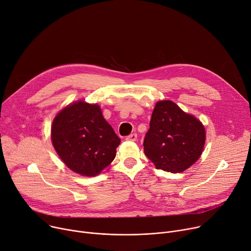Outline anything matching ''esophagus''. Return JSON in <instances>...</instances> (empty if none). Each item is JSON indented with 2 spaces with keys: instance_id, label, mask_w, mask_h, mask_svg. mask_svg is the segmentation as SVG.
<instances>
[{
  "instance_id": "esophagus-1",
  "label": "esophagus",
  "mask_w": 251,
  "mask_h": 251,
  "mask_svg": "<svg viewBox=\"0 0 251 251\" xmlns=\"http://www.w3.org/2000/svg\"><path fill=\"white\" fill-rule=\"evenodd\" d=\"M137 138H138V135H137V134H130V135H128L126 139L127 141H136Z\"/></svg>"
}]
</instances>
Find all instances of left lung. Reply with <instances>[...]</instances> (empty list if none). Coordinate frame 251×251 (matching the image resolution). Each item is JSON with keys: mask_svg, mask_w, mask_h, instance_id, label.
<instances>
[{"mask_svg": "<svg viewBox=\"0 0 251 251\" xmlns=\"http://www.w3.org/2000/svg\"><path fill=\"white\" fill-rule=\"evenodd\" d=\"M204 141V127L198 119L163 100L156 103L143 145L157 169L179 173L200 158Z\"/></svg>", "mask_w": 251, "mask_h": 251, "instance_id": "obj_1", "label": "left lung"}]
</instances>
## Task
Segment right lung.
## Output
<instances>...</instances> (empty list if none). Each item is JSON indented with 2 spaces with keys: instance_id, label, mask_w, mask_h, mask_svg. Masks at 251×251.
I'll return each mask as SVG.
<instances>
[{
  "instance_id": "obj_1",
  "label": "right lung",
  "mask_w": 251,
  "mask_h": 251,
  "mask_svg": "<svg viewBox=\"0 0 251 251\" xmlns=\"http://www.w3.org/2000/svg\"><path fill=\"white\" fill-rule=\"evenodd\" d=\"M51 141L64 163L84 176L97 175L107 167L121 144L100 107L84 101L70 104L54 117Z\"/></svg>"
}]
</instances>
